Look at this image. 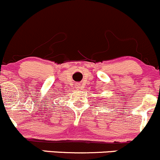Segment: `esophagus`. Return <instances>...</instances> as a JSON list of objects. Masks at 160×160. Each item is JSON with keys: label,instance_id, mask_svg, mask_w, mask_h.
Returning a JSON list of instances; mask_svg holds the SVG:
<instances>
[{"label": "esophagus", "instance_id": "esophagus-1", "mask_svg": "<svg viewBox=\"0 0 160 160\" xmlns=\"http://www.w3.org/2000/svg\"><path fill=\"white\" fill-rule=\"evenodd\" d=\"M79 87H81V86H79V85H78V88H79Z\"/></svg>", "mask_w": 160, "mask_h": 160}]
</instances>
